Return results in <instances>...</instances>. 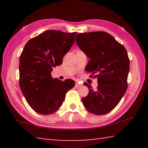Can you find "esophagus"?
I'll list each match as a JSON object with an SVG mask.
<instances>
[{
    "label": "esophagus",
    "instance_id": "1",
    "mask_svg": "<svg viewBox=\"0 0 148 148\" xmlns=\"http://www.w3.org/2000/svg\"><path fill=\"white\" fill-rule=\"evenodd\" d=\"M81 86H82V84H80L79 83L76 82V84H75V87H76V88H79V87H81Z\"/></svg>",
    "mask_w": 148,
    "mask_h": 148
}]
</instances>
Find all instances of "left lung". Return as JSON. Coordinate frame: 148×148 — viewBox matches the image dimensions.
Here are the masks:
<instances>
[{
	"mask_svg": "<svg viewBox=\"0 0 148 148\" xmlns=\"http://www.w3.org/2000/svg\"><path fill=\"white\" fill-rule=\"evenodd\" d=\"M76 42L90 60L86 71L97 77L93 90L86 83L89 93L81 100L87 111L95 115L111 111L127 89L130 60L126 49L109 34L92 32L78 34Z\"/></svg>",
	"mask_w": 148,
	"mask_h": 148,
	"instance_id": "obj_1",
	"label": "left lung"
}]
</instances>
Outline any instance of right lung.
<instances>
[{"instance_id": "add662e5", "label": "right lung", "mask_w": 148, "mask_h": 148, "mask_svg": "<svg viewBox=\"0 0 148 148\" xmlns=\"http://www.w3.org/2000/svg\"><path fill=\"white\" fill-rule=\"evenodd\" d=\"M77 33L49 30L30 39L20 57V87L31 108L39 114H51L60 108L65 94L75 81L53 78V67L74 45Z\"/></svg>"}]
</instances>
